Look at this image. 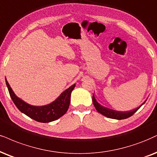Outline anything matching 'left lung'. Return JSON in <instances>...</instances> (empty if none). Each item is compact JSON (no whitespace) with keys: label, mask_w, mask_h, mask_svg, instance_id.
I'll return each mask as SVG.
<instances>
[{"label":"left lung","mask_w":157,"mask_h":157,"mask_svg":"<svg viewBox=\"0 0 157 157\" xmlns=\"http://www.w3.org/2000/svg\"><path fill=\"white\" fill-rule=\"evenodd\" d=\"M92 101H93V104L94 107L96 108V110L98 111V112H99V113H101L102 115L105 116V117L108 118H111V119H118V120L124 119H127V118L130 117L131 116H132L135 112L138 111L139 108H140L141 105H144L145 103L144 102V103L140 106V107L135 108V109L132 110V111H116V110L111 109V108H108L107 107H105V106L100 105L99 102L96 100L94 94L92 95Z\"/></svg>","instance_id":"left-lung-1"}]
</instances>
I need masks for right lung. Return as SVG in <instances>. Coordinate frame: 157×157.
Here are the masks:
<instances>
[{
  "instance_id": "1",
  "label": "right lung",
  "mask_w": 157,
  "mask_h": 157,
  "mask_svg": "<svg viewBox=\"0 0 157 157\" xmlns=\"http://www.w3.org/2000/svg\"><path fill=\"white\" fill-rule=\"evenodd\" d=\"M6 83L11 100L19 111L31 119L42 123H48L55 121L66 113L71 102V92L75 86V84H73L62 92L60 95L55 101L48 105L36 106L30 105L21 98H18L13 92L6 79Z\"/></svg>"
}]
</instances>
